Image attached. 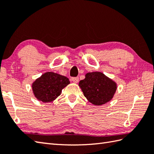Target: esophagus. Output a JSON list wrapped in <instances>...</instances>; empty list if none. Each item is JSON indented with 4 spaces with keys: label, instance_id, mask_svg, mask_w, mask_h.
<instances>
[{
    "label": "esophagus",
    "instance_id": "obj_1",
    "mask_svg": "<svg viewBox=\"0 0 154 154\" xmlns=\"http://www.w3.org/2000/svg\"><path fill=\"white\" fill-rule=\"evenodd\" d=\"M71 81H73V82L77 83L79 82V77H72Z\"/></svg>",
    "mask_w": 154,
    "mask_h": 154
}]
</instances>
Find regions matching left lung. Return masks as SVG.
I'll list each match as a JSON object with an SVG mask.
<instances>
[{
	"instance_id": "left-lung-1",
	"label": "left lung",
	"mask_w": 154,
	"mask_h": 154,
	"mask_svg": "<svg viewBox=\"0 0 154 154\" xmlns=\"http://www.w3.org/2000/svg\"><path fill=\"white\" fill-rule=\"evenodd\" d=\"M86 99L94 105L100 106L112 99L117 89V84L99 71L89 72L79 83Z\"/></svg>"
}]
</instances>
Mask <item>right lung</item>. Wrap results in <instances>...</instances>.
Masks as SVG:
<instances>
[{
  "label": "right lung",
  "instance_id": "add662e5",
  "mask_svg": "<svg viewBox=\"0 0 154 154\" xmlns=\"http://www.w3.org/2000/svg\"><path fill=\"white\" fill-rule=\"evenodd\" d=\"M70 81L67 77L54 72H46L35 79L32 84L34 97L43 103H50L60 95L62 89Z\"/></svg>",
  "mask_w": 154,
  "mask_h": 154
}]
</instances>
